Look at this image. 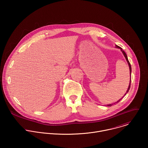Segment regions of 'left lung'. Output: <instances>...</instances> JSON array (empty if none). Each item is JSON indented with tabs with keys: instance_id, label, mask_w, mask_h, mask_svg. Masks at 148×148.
<instances>
[{
	"instance_id": "obj_1",
	"label": "left lung",
	"mask_w": 148,
	"mask_h": 148,
	"mask_svg": "<svg viewBox=\"0 0 148 148\" xmlns=\"http://www.w3.org/2000/svg\"><path fill=\"white\" fill-rule=\"evenodd\" d=\"M116 47L117 48H119V49H120L121 50V51H122V53H123V55H124V56H125V58H126V61H127V62H128V65H129V67H130V73H131V64H130V61H129V60H128V57H127V56H126V53H125V51H123V50H122V48H121L120 47H119V46H118L117 45H116ZM131 79H130V86H129V87H128V90L126 91V92L125 93V95L127 94V92H128V91H129V90H130V87H131ZM124 95V96H125ZM123 96V97H124ZM123 98V97H122ZM122 99V98H121ZM121 99H120L119 100H118L117 102H116L115 103H112V104H110V105H108L107 106H108V107H111V106H112V105H114V104H115L116 103H118V102H119V101H120V100H121Z\"/></svg>"
}]
</instances>
